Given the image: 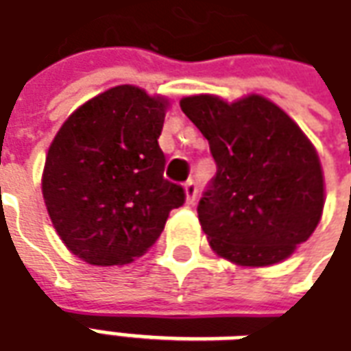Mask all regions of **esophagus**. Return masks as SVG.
Segmentation results:
<instances>
[{
  "instance_id": "esophagus-1",
  "label": "esophagus",
  "mask_w": 351,
  "mask_h": 351,
  "mask_svg": "<svg viewBox=\"0 0 351 351\" xmlns=\"http://www.w3.org/2000/svg\"><path fill=\"white\" fill-rule=\"evenodd\" d=\"M185 200H187L189 204H193L196 200V195H198V187H196L195 181H187L185 183Z\"/></svg>"
}]
</instances>
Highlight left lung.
I'll list each match as a JSON object with an SVG mask.
<instances>
[{
  "instance_id": "8db88e82",
  "label": "left lung",
  "mask_w": 351,
  "mask_h": 351,
  "mask_svg": "<svg viewBox=\"0 0 351 351\" xmlns=\"http://www.w3.org/2000/svg\"><path fill=\"white\" fill-rule=\"evenodd\" d=\"M180 106L217 164L198 204L211 250L240 267L291 257L312 236L325 204L322 164L306 134L259 94L232 104L196 94Z\"/></svg>"
}]
</instances>
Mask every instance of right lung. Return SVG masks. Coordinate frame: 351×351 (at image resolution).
<instances>
[{"instance_id":"right-lung-1","label":"right lung","mask_w":351,"mask_h":351,"mask_svg":"<svg viewBox=\"0 0 351 351\" xmlns=\"http://www.w3.org/2000/svg\"><path fill=\"white\" fill-rule=\"evenodd\" d=\"M168 100L119 84L77 108L54 136L41 191L52 227L88 265H126L156 242L185 191L164 180Z\"/></svg>"}]
</instances>
